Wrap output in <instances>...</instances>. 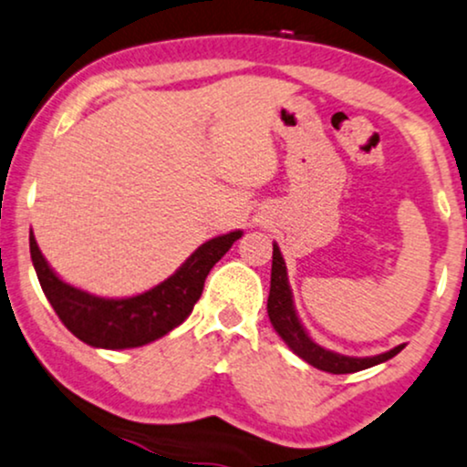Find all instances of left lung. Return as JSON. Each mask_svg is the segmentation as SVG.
Masks as SVG:
<instances>
[{
  "instance_id": "1",
  "label": "left lung",
  "mask_w": 467,
  "mask_h": 467,
  "mask_svg": "<svg viewBox=\"0 0 467 467\" xmlns=\"http://www.w3.org/2000/svg\"><path fill=\"white\" fill-rule=\"evenodd\" d=\"M268 318L273 322L275 331L279 333L281 339L290 347L301 359L307 361L309 366L318 368V370L331 372V374H350L366 370L383 361L392 359L394 355H399L405 344L396 347L388 353L374 355V357H347L333 353V350L322 348L320 344H316L309 333L305 331V327L298 320L295 301H292V290L287 284V270L285 262L281 257V251L277 244H273V270H270V295H268Z\"/></svg>"
}]
</instances>
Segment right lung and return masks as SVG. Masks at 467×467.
<instances>
[{
	"mask_svg": "<svg viewBox=\"0 0 467 467\" xmlns=\"http://www.w3.org/2000/svg\"><path fill=\"white\" fill-rule=\"evenodd\" d=\"M238 238H243V232L207 240L175 275L130 298H101L65 284L45 262L32 234L30 255L40 287L62 325L88 347L119 350L145 347L180 327L199 301L210 270Z\"/></svg>",
	"mask_w": 467,
	"mask_h": 467,
	"instance_id": "add662e5",
	"label": "right lung"
}]
</instances>
